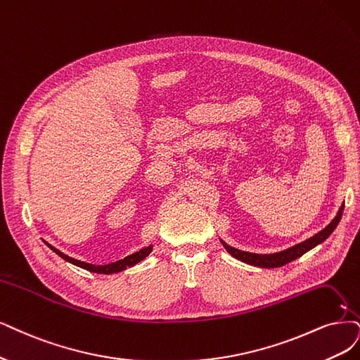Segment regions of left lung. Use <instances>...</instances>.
I'll use <instances>...</instances> for the list:
<instances>
[{
  "label": "left lung",
  "instance_id": "1",
  "mask_svg": "<svg viewBox=\"0 0 360 360\" xmlns=\"http://www.w3.org/2000/svg\"><path fill=\"white\" fill-rule=\"evenodd\" d=\"M342 210H344V203L341 205V207L338 209L335 218L332 219L326 227L319 231L317 234H314L313 237L307 238V240H304L292 248H288L285 250H281V252H276V254H252V252H246V250H240V249H236L230 245L225 243L222 238H219L222 246L225 248V250L229 252V254L231 257H234L236 259L242 261L245 264H250V265H255V267H262V269H277V267H282V265L288 264V262H292L294 259L302 257L305 252L311 250L313 248H316L317 245L323 243L326 238L334 233V230L337 229V225L340 224L341 221V217H342Z\"/></svg>",
  "mask_w": 360,
  "mask_h": 360
}]
</instances>
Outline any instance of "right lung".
<instances>
[{"label": "right lung", "instance_id": "add662e5", "mask_svg": "<svg viewBox=\"0 0 360 360\" xmlns=\"http://www.w3.org/2000/svg\"><path fill=\"white\" fill-rule=\"evenodd\" d=\"M44 243H46L53 252H55V254H58L62 259H65L66 262L74 264V265H77V267H79V269H84V270H87V271L98 273V274H112V273L123 271V270H126V269H129V267H133V265H136L138 262H141L142 259H145L146 257H148V255L151 254V250H153V245H150V246L142 248L141 250L135 252V254L127 255V257L123 258V259H118V261H115V262L105 264V265H95V264H89V262H84V261H79V259L71 258V257H68V255H65L63 252H60V250L56 249L55 246H51L50 243H47V242H44Z\"/></svg>", "mask_w": 360, "mask_h": 360}]
</instances>
